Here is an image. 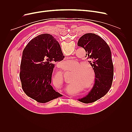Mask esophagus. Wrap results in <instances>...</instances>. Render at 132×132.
<instances>
[{
  "label": "esophagus",
  "mask_w": 132,
  "mask_h": 132,
  "mask_svg": "<svg viewBox=\"0 0 132 132\" xmlns=\"http://www.w3.org/2000/svg\"><path fill=\"white\" fill-rule=\"evenodd\" d=\"M67 59H68V58H67Z\"/></svg>",
  "instance_id": "esophagus-1"
}]
</instances>
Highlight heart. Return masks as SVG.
<instances>
[{
	"instance_id": "heart-1",
	"label": "heart",
	"mask_w": 132,
	"mask_h": 132,
	"mask_svg": "<svg viewBox=\"0 0 132 132\" xmlns=\"http://www.w3.org/2000/svg\"><path fill=\"white\" fill-rule=\"evenodd\" d=\"M79 63L74 62V64H78ZM55 77L58 79H61L62 84L63 73L62 71H58L55 74ZM75 81L81 86H85V88L88 89L94 86L95 81V75L93 68L89 64L87 63H81L78 64L71 75L69 83L71 85V82Z\"/></svg>"
}]
</instances>
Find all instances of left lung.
Here are the masks:
<instances>
[{"label": "left lung", "mask_w": 132, "mask_h": 132, "mask_svg": "<svg viewBox=\"0 0 132 132\" xmlns=\"http://www.w3.org/2000/svg\"><path fill=\"white\" fill-rule=\"evenodd\" d=\"M78 46L85 50L86 59L93 68L95 81L86 96L79 99L85 103L94 102L102 97L111 89L113 79V65L110 48L95 34H86L79 38Z\"/></svg>", "instance_id": "8db88e82"}]
</instances>
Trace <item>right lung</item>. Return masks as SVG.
I'll list each match as a JSON object with an SVG mask.
<instances>
[{"instance_id":"1","label":"right lung","mask_w":132,"mask_h":132,"mask_svg":"<svg viewBox=\"0 0 132 132\" xmlns=\"http://www.w3.org/2000/svg\"><path fill=\"white\" fill-rule=\"evenodd\" d=\"M64 58L60 45L51 35L42 34L31 40L23 51L20 71L26 95L39 103L61 97L51 84L54 63Z\"/></svg>"}]
</instances>
